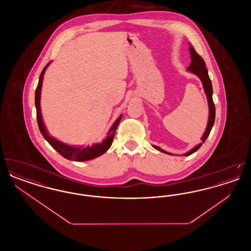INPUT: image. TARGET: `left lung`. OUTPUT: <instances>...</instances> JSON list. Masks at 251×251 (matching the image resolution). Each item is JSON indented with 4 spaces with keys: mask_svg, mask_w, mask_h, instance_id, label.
Segmentation results:
<instances>
[{
    "mask_svg": "<svg viewBox=\"0 0 251 251\" xmlns=\"http://www.w3.org/2000/svg\"><path fill=\"white\" fill-rule=\"evenodd\" d=\"M189 51H190L192 61L190 66L187 69V71L196 74L202 82L203 88H204L205 94L207 96L208 104H209V119H208V124H207V127H206V130L204 131L202 137H201V143L197 145L195 148L192 149L191 151L184 153L183 154L184 156L191 155L192 153L197 151L201 147L202 143L205 142V140L209 136L211 130L214 126L215 120V103H214V100H213V86H212V82H211V79H210L209 74H208V70L205 67V62H204L202 57L200 54H198V52L195 50V49L193 48L192 46H190V48H189ZM153 148L158 150V151H162V152H164V153L174 155L173 153H169V152H167L166 151L162 150L160 147L153 146Z\"/></svg>",
    "mask_w": 251,
    "mask_h": 251,
    "instance_id": "1",
    "label": "left lung"
}]
</instances>
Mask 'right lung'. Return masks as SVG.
<instances>
[{"label": "right lung", "mask_w": 251, "mask_h": 251, "mask_svg": "<svg viewBox=\"0 0 251 251\" xmlns=\"http://www.w3.org/2000/svg\"><path fill=\"white\" fill-rule=\"evenodd\" d=\"M50 64V62H49L48 64L45 66V68L43 69V71L41 72L38 84H37V87L36 89L35 102H36V119H37V124H38L39 131L42 133L44 138L48 141V143L59 154L63 156L64 158L68 159V160L83 162V161L92 160V159L97 158L99 156L102 155L103 153H105L107 151V150H109V148L112 145L114 136H115V132H116V130L118 128V125L120 124L122 115H120V117L118 118V120L114 122V124L110 128V130L108 131L107 137L101 143H96L92 145L91 147H89V146H87V147L71 146V145H68V144L63 143L59 140L55 139L54 137L50 136L48 131H47V129H46V127H45V125H44V122L42 120V115H41V110H40V94H41V86H42V82H43V76H44L45 71L48 68Z\"/></svg>", "instance_id": "1"}]
</instances>
